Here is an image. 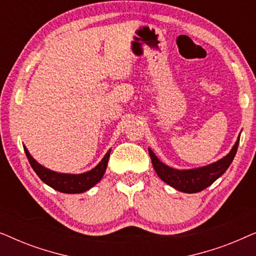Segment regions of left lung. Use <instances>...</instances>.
Instances as JSON below:
<instances>
[{
    "label": "left lung",
    "mask_w": 256,
    "mask_h": 256,
    "mask_svg": "<svg viewBox=\"0 0 256 256\" xmlns=\"http://www.w3.org/2000/svg\"><path fill=\"white\" fill-rule=\"evenodd\" d=\"M239 140L240 138H238V141L236 142V144H234L233 149L230 150L228 155L218 160V162L210 164V166L204 168H198V169L182 171L176 170L172 169V168L166 166V164L160 162L150 149L149 155L150 158H152L154 169H155L160 180L182 192L196 194V192H199L210 186L213 182L218 180L228 169V166H230L236 154Z\"/></svg>",
    "instance_id": "obj_1"
}]
</instances>
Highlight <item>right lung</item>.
Listing matches in <instances>:
<instances>
[{"mask_svg": "<svg viewBox=\"0 0 256 256\" xmlns=\"http://www.w3.org/2000/svg\"><path fill=\"white\" fill-rule=\"evenodd\" d=\"M24 152H26L30 166L34 172L37 174V176L45 184H48V186H51L59 192H62V194H82V192H85L88 188L94 186L102 178L104 171H106L108 158H110V150L104 155L102 160L94 169L88 171V172L82 174H68L54 172V171H51L46 169V168L42 166L40 164H38L32 158V156L30 155L26 146H24Z\"/></svg>", "mask_w": 256, "mask_h": 256, "instance_id": "1", "label": "right lung"}]
</instances>
